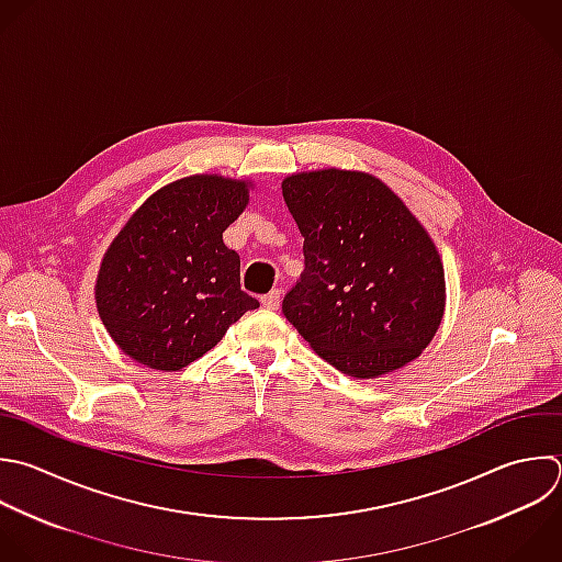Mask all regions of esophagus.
Returning <instances> with one entry per match:
<instances>
[{"label": "esophagus", "mask_w": 562, "mask_h": 562, "mask_svg": "<svg viewBox=\"0 0 562 562\" xmlns=\"http://www.w3.org/2000/svg\"><path fill=\"white\" fill-rule=\"evenodd\" d=\"M261 305L266 310H279L281 307V290H272L270 294L261 296Z\"/></svg>", "instance_id": "obj_1"}]
</instances>
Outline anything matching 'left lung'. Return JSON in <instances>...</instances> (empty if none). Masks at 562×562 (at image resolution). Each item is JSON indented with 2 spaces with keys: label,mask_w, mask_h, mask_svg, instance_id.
Wrapping results in <instances>:
<instances>
[{
  "label": "left lung",
  "mask_w": 562,
  "mask_h": 562,
  "mask_svg": "<svg viewBox=\"0 0 562 562\" xmlns=\"http://www.w3.org/2000/svg\"><path fill=\"white\" fill-rule=\"evenodd\" d=\"M281 189L305 239L285 318L351 378H380L415 360L446 307L441 257L419 220L364 171H301Z\"/></svg>",
  "instance_id": "8db88e82"
}]
</instances>
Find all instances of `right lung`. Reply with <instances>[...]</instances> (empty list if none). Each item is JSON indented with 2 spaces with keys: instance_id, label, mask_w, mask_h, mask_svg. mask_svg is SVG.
<instances>
[{
  "instance_id": "right-lung-1",
  "label": "right lung",
  "mask_w": 562,
  "mask_h": 562,
  "mask_svg": "<svg viewBox=\"0 0 562 562\" xmlns=\"http://www.w3.org/2000/svg\"><path fill=\"white\" fill-rule=\"evenodd\" d=\"M250 180L198 173L145 200L103 255L99 316L136 362L180 371L213 349L259 301L241 290L224 231L244 213Z\"/></svg>"
}]
</instances>
